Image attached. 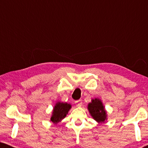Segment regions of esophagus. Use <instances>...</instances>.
Here are the masks:
<instances>
[{
    "mask_svg": "<svg viewBox=\"0 0 148 148\" xmlns=\"http://www.w3.org/2000/svg\"><path fill=\"white\" fill-rule=\"evenodd\" d=\"M75 103L77 106H81L82 105V101L81 100H76L75 102Z\"/></svg>",
    "mask_w": 148,
    "mask_h": 148,
    "instance_id": "1",
    "label": "esophagus"
}]
</instances>
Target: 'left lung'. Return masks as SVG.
<instances>
[{
	"label": "left lung",
	"mask_w": 148,
	"mask_h": 148,
	"mask_svg": "<svg viewBox=\"0 0 148 148\" xmlns=\"http://www.w3.org/2000/svg\"><path fill=\"white\" fill-rule=\"evenodd\" d=\"M91 116L98 123H104L106 119V112L100 100L96 98L89 103L88 107Z\"/></svg>",
	"instance_id": "obj_1"
}]
</instances>
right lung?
Masks as SVG:
<instances>
[{
	"instance_id": "obj_1",
	"label": "right lung",
	"mask_w": 148,
	"mask_h": 148,
	"mask_svg": "<svg viewBox=\"0 0 148 148\" xmlns=\"http://www.w3.org/2000/svg\"><path fill=\"white\" fill-rule=\"evenodd\" d=\"M71 108V105L67 103L57 102L54 107L50 121L55 124L59 123L66 116Z\"/></svg>"
}]
</instances>
